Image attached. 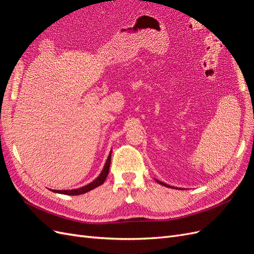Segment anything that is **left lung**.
Returning <instances> with one entry per match:
<instances>
[{"instance_id": "left-lung-1", "label": "left lung", "mask_w": 254, "mask_h": 254, "mask_svg": "<svg viewBox=\"0 0 254 254\" xmlns=\"http://www.w3.org/2000/svg\"><path fill=\"white\" fill-rule=\"evenodd\" d=\"M156 181H157L158 183H160L161 186H164V187H166V188H170V189H174V187H172V186H168L167 183H164V182H162V181H159V180H157V179H156ZM175 189H176V188H175Z\"/></svg>"}]
</instances>
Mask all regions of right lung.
I'll return each mask as SVG.
<instances>
[{"label": "right lung", "instance_id": "add662e5", "mask_svg": "<svg viewBox=\"0 0 254 254\" xmlns=\"http://www.w3.org/2000/svg\"><path fill=\"white\" fill-rule=\"evenodd\" d=\"M110 162H111V151L109 153L108 159H107L106 163L104 165V168H103L102 173L99 174V176L97 177L95 180L90 182L89 184H87V186L78 188V189H74V190H51L55 191V193H58V194H64V195H70V196L81 195V194L87 193V191H90V190H92L93 189H95V188H97L99 186H102V184L105 182L107 176H108V173H109Z\"/></svg>", "mask_w": 254, "mask_h": 254}]
</instances>
